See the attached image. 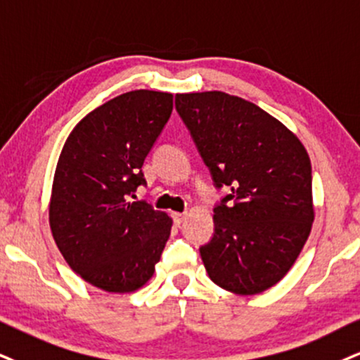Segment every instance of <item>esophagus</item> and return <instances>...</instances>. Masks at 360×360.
Listing matches in <instances>:
<instances>
[{"label":"esophagus","instance_id":"1","mask_svg":"<svg viewBox=\"0 0 360 360\" xmlns=\"http://www.w3.org/2000/svg\"><path fill=\"white\" fill-rule=\"evenodd\" d=\"M172 217H173V221H175L176 225H180L181 221H184V219H185V214H179V212H173Z\"/></svg>","mask_w":360,"mask_h":360}]
</instances>
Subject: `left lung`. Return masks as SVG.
Listing matches in <instances>:
<instances>
[{"mask_svg":"<svg viewBox=\"0 0 360 360\" xmlns=\"http://www.w3.org/2000/svg\"><path fill=\"white\" fill-rule=\"evenodd\" d=\"M175 108L215 187L230 188L200 247L208 277L233 294H260L285 277L312 229L307 150L277 118L229 93H179Z\"/></svg>","mask_w":360,"mask_h":360,"instance_id":"obj_1","label":"left lung"}]
</instances>
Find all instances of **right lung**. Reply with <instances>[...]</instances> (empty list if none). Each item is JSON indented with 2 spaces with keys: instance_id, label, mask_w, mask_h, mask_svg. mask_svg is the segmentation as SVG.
Here are the masks:
<instances>
[{
  "instance_id": "add662e5",
  "label": "right lung",
  "mask_w": 360,
  "mask_h": 360,
  "mask_svg": "<svg viewBox=\"0 0 360 360\" xmlns=\"http://www.w3.org/2000/svg\"><path fill=\"white\" fill-rule=\"evenodd\" d=\"M172 110V93H123L88 113L58 158L53 238L66 264L101 290L143 287L170 237V217L130 197L146 184L141 167Z\"/></svg>"
}]
</instances>
